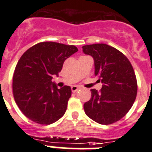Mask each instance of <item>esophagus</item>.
<instances>
[{
	"label": "esophagus",
	"instance_id": "esophagus-1",
	"mask_svg": "<svg viewBox=\"0 0 152 152\" xmlns=\"http://www.w3.org/2000/svg\"><path fill=\"white\" fill-rule=\"evenodd\" d=\"M79 89V88L78 87V86H72V87H71V90H72V91H73V92H76V91H77Z\"/></svg>",
	"mask_w": 152,
	"mask_h": 152
}]
</instances>
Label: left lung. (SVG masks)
<instances>
[{
    "mask_svg": "<svg viewBox=\"0 0 152 152\" xmlns=\"http://www.w3.org/2000/svg\"><path fill=\"white\" fill-rule=\"evenodd\" d=\"M84 54L95 62V75L103 83L84 104L85 113L100 124L117 122L128 113L137 95V81L132 64L120 50L106 44L83 46Z\"/></svg>",
    "mask_w": 152,
    "mask_h": 152,
    "instance_id": "obj_1",
    "label": "left lung"
}]
</instances>
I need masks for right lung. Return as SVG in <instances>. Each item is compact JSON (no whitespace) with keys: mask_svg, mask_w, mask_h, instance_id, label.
Segmentation results:
<instances>
[{"mask_svg":"<svg viewBox=\"0 0 152 152\" xmlns=\"http://www.w3.org/2000/svg\"><path fill=\"white\" fill-rule=\"evenodd\" d=\"M74 45L44 42L22 55L13 76L14 100L23 113L36 124L49 125L64 115L71 88H57L52 83L66 58L77 52Z\"/></svg>","mask_w":152,"mask_h":152,"instance_id":"1","label":"right lung"}]
</instances>
